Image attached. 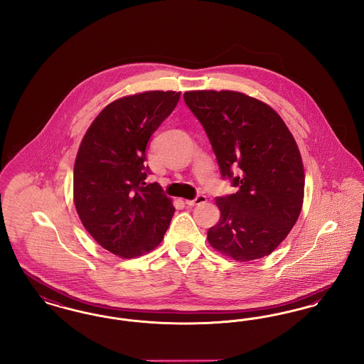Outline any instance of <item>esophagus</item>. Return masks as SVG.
I'll use <instances>...</instances> for the list:
<instances>
[{"instance_id": "obj_1", "label": "esophagus", "mask_w": 364, "mask_h": 364, "mask_svg": "<svg viewBox=\"0 0 364 364\" xmlns=\"http://www.w3.org/2000/svg\"><path fill=\"white\" fill-rule=\"evenodd\" d=\"M206 196L205 195H198L195 199H191V200H186V205L187 206H196V205H200V203H205L206 202Z\"/></svg>"}]
</instances>
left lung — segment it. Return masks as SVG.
Here are the masks:
<instances>
[{
	"instance_id": "left-lung-1",
	"label": "left lung",
	"mask_w": 364,
	"mask_h": 364,
	"mask_svg": "<svg viewBox=\"0 0 364 364\" xmlns=\"http://www.w3.org/2000/svg\"><path fill=\"white\" fill-rule=\"evenodd\" d=\"M223 178L236 193L215 198L221 218L208 232L213 248L239 262L272 254L294 228L304 196L300 151L277 113L237 91H187Z\"/></svg>"
}]
</instances>
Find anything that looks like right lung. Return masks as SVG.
Masks as SVG:
<instances>
[{
	"instance_id": "obj_1",
	"label": "right lung",
	"mask_w": 364,
	"mask_h": 364,
	"mask_svg": "<svg viewBox=\"0 0 364 364\" xmlns=\"http://www.w3.org/2000/svg\"><path fill=\"white\" fill-rule=\"evenodd\" d=\"M180 100L146 91L107 105L87 129L73 168V200L82 224L105 250L135 258L162 242L173 217L158 183H146V147Z\"/></svg>"
}]
</instances>
